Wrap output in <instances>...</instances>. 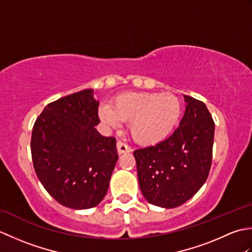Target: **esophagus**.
Wrapping results in <instances>:
<instances>
[{
    "label": "esophagus",
    "mask_w": 252,
    "mask_h": 252,
    "mask_svg": "<svg viewBox=\"0 0 252 252\" xmlns=\"http://www.w3.org/2000/svg\"><path fill=\"white\" fill-rule=\"evenodd\" d=\"M117 151L119 154H123V153H130L132 151V148L126 145V143H123L121 141H118L117 142Z\"/></svg>",
    "instance_id": "34e87169"
}]
</instances>
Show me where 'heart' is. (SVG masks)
<instances>
[{"instance_id":"b5f03b06","label":"heart","mask_w":252,"mask_h":252,"mask_svg":"<svg viewBox=\"0 0 252 252\" xmlns=\"http://www.w3.org/2000/svg\"><path fill=\"white\" fill-rule=\"evenodd\" d=\"M182 114V105L174 94L130 92L117 96L110 106H103L99 116L107 126L117 127L130 121L129 130L137 143L151 145L167 138Z\"/></svg>"}]
</instances>
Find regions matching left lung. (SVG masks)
Instances as JSON below:
<instances>
[{
  "label": "left lung",
  "mask_w": 252,
  "mask_h": 252,
  "mask_svg": "<svg viewBox=\"0 0 252 252\" xmlns=\"http://www.w3.org/2000/svg\"><path fill=\"white\" fill-rule=\"evenodd\" d=\"M185 114L168 138L134 151L142 194L152 205H183L205 183L212 162L215 121L201 100L184 95Z\"/></svg>",
  "instance_id": "1"
}]
</instances>
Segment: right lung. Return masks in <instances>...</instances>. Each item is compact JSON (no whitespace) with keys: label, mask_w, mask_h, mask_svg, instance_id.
I'll list each match as a JSON object with an SVG mask.
<instances>
[{"label":"right lung","mask_w":252,"mask_h":252,"mask_svg":"<svg viewBox=\"0 0 252 252\" xmlns=\"http://www.w3.org/2000/svg\"><path fill=\"white\" fill-rule=\"evenodd\" d=\"M98 101L91 89L47 104L31 135L34 171L47 192L72 209L97 206L118 160L116 138L100 135Z\"/></svg>","instance_id":"right-lung-1"}]
</instances>
